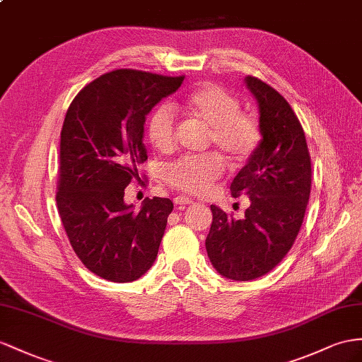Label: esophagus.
Wrapping results in <instances>:
<instances>
[{"label":"esophagus","mask_w":362,"mask_h":362,"mask_svg":"<svg viewBox=\"0 0 362 362\" xmlns=\"http://www.w3.org/2000/svg\"><path fill=\"white\" fill-rule=\"evenodd\" d=\"M174 203L177 206H185V205H191V203H194V202H192V199H189L187 196H177V197H174Z\"/></svg>","instance_id":"obj_1"}]
</instances>
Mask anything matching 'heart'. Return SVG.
I'll list each match as a JSON object with an SVG mask.
<instances>
[{
	"instance_id": "heart-1",
	"label": "heart",
	"mask_w": 362,
	"mask_h": 362,
	"mask_svg": "<svg viewBox=\"0 0 362 362\" xmlns=\"http://www.w3.org/2000/svg\"><path fill=\"white\" fill-rule=\"evenodd\" d=\"M180 108L209 129L208 145L217 146L233 166L246 163L260 145L262 128L258 120L240 111V100L223 87L203 84L182 100ZM146 134L157 151L174 150L177 125L170 107L162 105L154 111L148 120ZM223 171V159L216 153L187 156L166 166L165 180L173 188L202 196L211 189Z\"/></svg>"
}]
</instances>
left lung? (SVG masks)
<instances>
[{"label":"left lung","mask_w":362,"mask_h":362,"mask_svg":"<svg viewBox=\"0 0 362 362\" xmlns=\"http://www.w3.org/2000/svg\"><path fill=\"white\" fill-rule=\"evenodd\" d=\"M246 86L258 102L262 142L230 183L251 206L237 220L211 205L206 252L220 275L235 281L271 272L300 233L312 185L308 142L298 117L280 93L255 76Z\"/></svg>","instance_id":"obj_1"}]
</instances>
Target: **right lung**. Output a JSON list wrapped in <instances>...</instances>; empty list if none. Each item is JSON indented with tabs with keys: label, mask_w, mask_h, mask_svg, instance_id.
Segmentation results:
<instances>
[{
	"label": "right lung",
	"mask_w": 362,
	"mask_h": 362,
	"mask_svg": "<svg viewBox=\"0 0 362 362\" xmlns=\"http://www.w3.org/2000/svg\"><path fill=\"white\" fill-rule=\"evenodd\" d=\"M185 76L119 69L82 88L61 129L57 205L69 242L90 272L115 283L141 278L154 263L170 199H146L141 211L124 202L146 162L144 124L151 108Z\"/></svg>",
	"instance_id": "right-lung-1"
}]
</instances>
